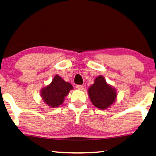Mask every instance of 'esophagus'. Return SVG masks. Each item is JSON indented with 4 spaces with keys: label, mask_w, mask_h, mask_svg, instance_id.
Instances as JSON below:
<instances>
[{
    "label": "esophagus",
    "mask_w": 156,
    "mask_h": 156,
    "mask_svg": "<svg viewBox=\"0 0 156 156\" xmlns=\"http://www.w3.org/2000/svg\"><path fill=\"white\" fill-rule=\"evenodd\" d=\"M76 88L79 89V90H83L84 89V87L83 85H76Z\"/></svg>",
    "instance_id": "34e87169"
}]
</instances>
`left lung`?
I'll return each instance as SVG.
<instances>
[{
  "label": "left lung",
  "mask_w": 156,
  "mask_h": 156,
  "mask_svg": "<svg viewBox=\"0 0 156 156\" xmlns=\"http://www.w3.org/2000/svg\"><path fill=\"white\" fill-rule=\"evenodd\" d=\"M88 94L93 105L102 110L112 106L118 96L115 88L108 84L101 75L95 78L94 83L88 89Z\"/></svg>",
  "instance_id": "obj_1"
}]
</instances>
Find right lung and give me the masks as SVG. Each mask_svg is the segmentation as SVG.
<instances>
[{
	"instance_id": "right-lung-1",
	"label": "right lung",
	"mask_w": 156,
	"mask_h": 156,
	"mask_svg": "<svg viewBox=\"0 0 156 156\" xmlns=\"http://www.w3.org/2000/svg\"><path fill=\"white\" fill-rule=\"evenodd\" d=\"M73 89L72 84L56 74L51 83L41 89V96L44 104L50 108L58 107Z\"/></svg>"
}]
</instances>
